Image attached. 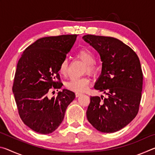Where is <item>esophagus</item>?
Masks as SVG:
<instances>
[{"label": "esophagus", "instance_id": "obj_1", "mask_svg": "<svg viewBox=\"0 0 155 155\" xmlns=\"http://www.w3.org/2000/svg\"><path fill=\"white\" fill-rule=\"evenodd\" d=\"M75 95H76V97H78V96H80L82 95V94H81V93H78V92H77V93H76Z\"/></svg>", "mask_w": 155, "mask_h": 155}]
</instances>
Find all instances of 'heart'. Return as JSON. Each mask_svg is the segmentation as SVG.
Returning <instances> with one entry per match:
<instances>
[{"instance_id": "heart-1", "label": "heart", "mask_w": 155, "mask_h": 155, "mask_svg": "<svg viewBox=\"0 0 155 155\" xmlns=\"http://www.w3.org/2000/svg\"><path fill=\"white\" fill-rule=\"evenodd\" d=\"M77 56L78 58L85 63L87 65L86 71L89 73L94 74L98 70V64L94 61L95 56L90 50L87 48H83L78 52ZM68 71V61L64 59L61 62L59 67V72L61 74H66ZM90 84V79L88 77H81L77 78H72L68 81L65 84L69 90L74 91L75 92H83L87 90Z\"/></svg>"}]
</instances>
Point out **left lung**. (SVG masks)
Instances as JSON below:
<instances>
[{"label": "left lung", "instance_id": "left-lung-1", "mask_svg": "<svg viewBox=\"0 0 155 155\" xmlns=\"http://www.w3.org/2000/svg\"><path fill=\"white\" fill-rule=\"evenodd\" d=\"M83 39L100 54L102 71L94 88L107 96L90 97L87 118L100 132H116L129 124L139 111L143 85L140 59L118 39L94 35Z\"/></svg>", "mask_w": 155, "mask_h": 155}]
</instances>
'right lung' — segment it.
<instances>
[{
    "label": "right lung",
    "mask_w": 155,
    "mask_h": 155,
    "mask_svg": "<svg viewBox=\"0 0 155 155\" xmlns=\"http://www.w3.org/2000/svg\"><path fill=\"white\" fill-rule=\"evenodd\" d=\"M77 35L45 37L23 52L18 62L12 90L20 118L40 134L55 130L64 118L75 94L67 89L48 98L51 89H60L59 67L74 45Z\"/></svg>",
    "instance_id": "right-lung-1"
}]
</instances>
